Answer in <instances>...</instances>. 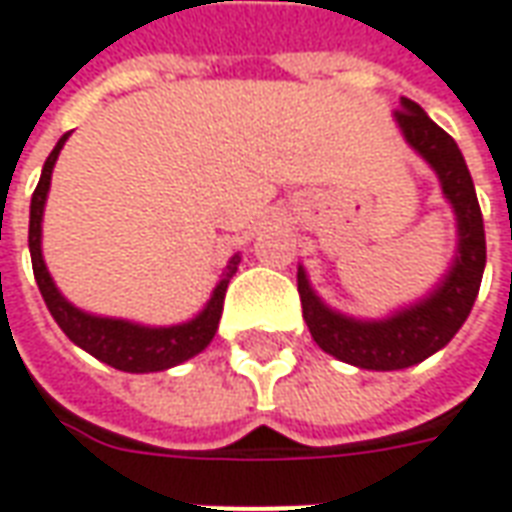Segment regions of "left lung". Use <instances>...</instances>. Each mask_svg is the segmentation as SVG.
I'll return each instance as SVG.
<instances>
[{
	"instance_id": "1",
	"label": "left lung",
	"mask_w": 512,
	"mask_h": 512,
	"mask_svg": "<svg viewBox=\"0 0 512 512\" xmlns=\"http://www.w3.org/2000/svg\"><path fill=\"white\" fill-rule=\"evenodd\" d=\"M393 119L404 142L438 175L440 192L457 220V250L449 270L424 298L370 320L331 309L312 290L303 264L298 267L303 320L315 343L334 359L365 370L410 368L446 348L471 315L485 273V225L460 147L418 102L407 97H401V108Z\"/></svg>"
}]
</instances>
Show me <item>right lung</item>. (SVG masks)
<instances>
[{
    "mask_svg": "<svg viewBox=\"0 0 512 512\" xmlns=\"http://www.w3.org/2000/svg\"><path fill=\"white\" fill-rule=\"evenodd\" d=\"M72 133H63L55 150L49 153L41 169V181L35 186L33 200H30V259H33L35 284L44 295L49 315L55 317V323L61 326L63 334L72 340L77 348L88 351L94 359H100L105 365L125 373H155V370H167L181 365L186 359L197 357L200 351H206L209 343L217 334L222 315V301H225V290L228 281L234 278L236 267L242 262V256L234 253L225 273L217 281V287L211 292L206 306L197 312L192 320L183 323H172V326H144V323H133L125 317H102L91 315L86 309L74 306L69 298H63L58 284L52 281L41 253V222H44V206H47L49 183H52V169L61 155L63 144Z\"/></svg>",
    "mask_w": 512,
    "mask_h": 512,
    "instance_id": "obj_1",
    "label": "right lung"
}]
</instances>
